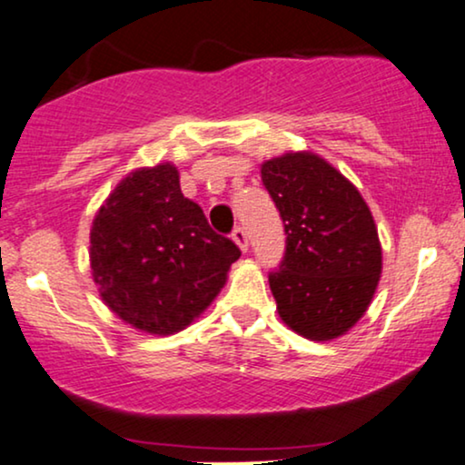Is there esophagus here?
I'll use <instances>...</instances> for the list:
<instances>
[{"label":"esophagus","mask_w":465,"mask_h":465,"mask_svg":"<svg viewBox=\"0 0 465 465\" xmlns=\"http://www.w3.org/2000/svg\"><path fill=\"white\" fill-rule=\"evenodd\" d=\"M232 239H234V243L241 247V252H247V232L243 231V228H241V226L234 228Z\"/></svg>","instance_id":"esophagus-1"}]
</instances>
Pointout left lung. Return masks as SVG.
<instances>
[{"label":"left lung","mask_w":465,"mask_h":465,"mask_svg":"<svg viewBox=\"0 0 465 465\" xmlns=\"http://www.w3.org/2000/svg\"><path fill=\"white\" fill-rule=\"evenodd\" d=\"M261 177L286 232V254L269 273L277 313L307 340H335L363 316L382 273L371 211L316 153L267 160Z\"/></svg>","instance_id":"obj_1"}]
</instances>
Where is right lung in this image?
<instances>
[{
  "instance_id": "obj_1",
  "label": "right lung",
  "mask_w": 465,
  "mask_h": 465,
  "mask_svg": "<svg viewBox=\"0 0 465 465\" xmlns=\"http://www.w3.org/2000/svg\"><path fill=\"white\" fill-rule=\"evenodd\" d=\"M89 261L100 297L124 322L153 335L185 329L218 297L241 256L181 194L173 164L138 168L95 213Z\"/></svg>"
}]
</instances>
